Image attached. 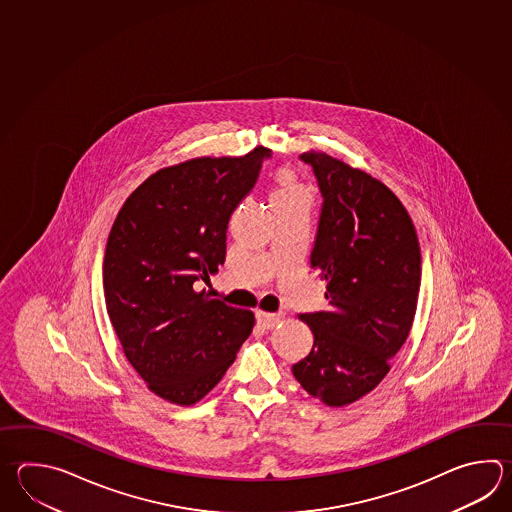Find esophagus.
Segmentation results:
<instances>
[{"label":"esophagus","mask_w":512,"mask_h":512,"mask_svg":"<svg viewBox=\"0 0 512 512\" xmlns=\"http://www.w3.org/2000/svg\"><path fill=\"white\" fill-rule=\"evenodd\" d=\"M282 319H284V313L277 312H262V310H259L257 312V321H259V324H262L264 328H273L275 324L281 323Z\"/></svg>","instance_id":"1"}]
</instances>
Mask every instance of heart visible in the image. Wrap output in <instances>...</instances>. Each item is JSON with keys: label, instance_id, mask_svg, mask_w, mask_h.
<instances>
[{"label": "heart", "instance_id": "heart-1", "mask_svg": "<svg viewBox=\"0 0 512 512\" xmlns=\"http://www.w3.org/2000/svg\"><path fill=\"white\" fill-rule=\"evenodd\" d=\"M306 195V189L301 186V182L295 178L292 171H282L279 178H277V184L273 188L270 200L273 204H279V202H286V200L299 199Z\"/></svg>", "mask_w": 512, "mask_h": 512}]
</instances>
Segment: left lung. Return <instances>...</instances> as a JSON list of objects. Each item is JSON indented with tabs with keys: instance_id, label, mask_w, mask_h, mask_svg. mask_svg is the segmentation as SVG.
Returning a JSON list of instances; mask_svg holds the SVG:
<instances>
[{
	"instance_id": "8db88e82",
	"label": "left lung",
	"mask_w": 512,
	"mask_h": 512,
	"mask_svg": "<svg viewBox=\"0 0 512 512\" xmlns=\"http://www.w3.org/2000/svg\"><path fill=\"white\" fill-rule=\"evenodd\" d=\"M301 158L323 195L310 266L326 281L328 310L301 315L313 346L292 372L326 407H345L385 379L410 334L421 284L418 233L381 180L324 151Z\"/></svg>"
}]
</instances>
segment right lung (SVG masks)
Here are the masks:
<instances>
[{"instance_id": "1", "label": "right lung", "mask_w": 512, "mask_h": 512, "mask_svg": "<svg viewBox=\"0 0 512 512\" xmlns=\"http://www.w3.org/2000/svg\"><path fill=\"white\" fill-rule=\"evenodd\" d=\"M272 149L189 158L127 197L104 255L105 308L129 365L167 403L208 396L253 330L255 315L197 290L226 259L231 213Z\"/></svg>"}]
</instances>
